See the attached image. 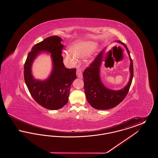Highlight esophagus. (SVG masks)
Wrapping results in <instances>:
<instances>
[{
  "label": "esophagus",
  "mask_w": 158,
  "mask_h": 158,
  "mask_svg": "<svg viewBox=\"0 0 158 158\" xmlns=\"http://www.w3.org/2000/svg\"><path fill=\"white\" fill-rule=\"evenodd\" d=\"M76 75L79 78H82V72L81 69L79 68H77L76 69Z\"/></svg>",
  "instance_id": "1"
}]
</instances>
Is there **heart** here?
Listing matches in <instances>:
<instances>
[{"label":"heart","instance_id":"obj_1","mask_svg":"<svg viewBox=\"0 0 158 158\" xmlns=\"http://www.w3.org/2000/svg\"><path fill=\"white\" fill-rule=\"evenodd\" d=\"M96 43L90 41H78L69 47V53L64 54L66 60L74 61L75 57H82L91 53L96 47Z\"/></svg>","mask_w":158,"mask_h":158}]
</instances>
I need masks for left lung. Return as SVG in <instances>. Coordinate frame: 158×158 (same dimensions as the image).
I'll return each mask as SVG.
<instances>
[{
  "label": "left lung",
  "mask_w": 158,
  "mask_h": 158,
  "mask_svg": "<svg viewBox=\"0 0 158 158\" xmlns=\"http://www.w3.org/2000/svg\"><path fill=\"white\" fill-rule=\"evenodd\" d=\"M119 43L124 45L127 50L130 59V78L127 85L119 90H113L105 88L99 77V67L103 52L99 53L94 61L83 73L84 89L88 103L97 110H106L118 105L126 98L130 89L133 77V63L127 45L121 41Z\"/></svg>",
  "instance_id": "obj_1"
}]
</instances>
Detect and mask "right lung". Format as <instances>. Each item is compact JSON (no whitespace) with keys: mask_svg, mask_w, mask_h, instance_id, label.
I'll list each match as a JSON object with an SVG mask.
<instances>
[{"mask_svg":"<svg viewBox=\"0 0 158 158\" xmlns=\"http://www.w3.org/2000/svg\"><path fill=\"white\" fill-rule=\"evenodd\" d=\"M57 36L47 38L36 44L28 53L24 64V79L31 95L39 105L46 109L56 110L68 102L70 86L76 79L75 68L68 69L63 64L61 56L64 45ZM41 51L52 53L53 72L45 81H35L31 76L30 68L35 57Z\"/></svg>","mask_w":158,"mask_h":158,"instance_id":"add662e5","label":"right lung"}]
</instances>
